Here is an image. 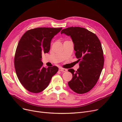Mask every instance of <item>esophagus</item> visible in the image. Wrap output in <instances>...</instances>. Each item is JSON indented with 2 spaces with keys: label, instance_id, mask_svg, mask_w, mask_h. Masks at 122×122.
<instances>
[{
  "label": "esophagus",
  "instance_id": "obj_1",
  "mask_svg": "<svg viewBox=\"0 0 122 122\" xmlns=\"http://www.w3.org/2000/svg\"><path fill=\"white\" fill-rule=\"evenodd\" d=\"M59 71H61V72H66L67 71V69H64V68H59Z\"/></svg>",
  "mask_w": 122,
  "mask_h": 122
}]
</instances>
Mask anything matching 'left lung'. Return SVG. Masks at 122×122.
<instances>
[{"label":"left lung","instance_id":"8db88e82","mask_svg":"<svg viewBox=\"0 0 122 122\" xmlns=\"http://www.w3.org/2000/svg\"><path fill=\"white\" fill-rule=\"evenodd\" d=\"M61 34L70 36L74 45L75 55L80 61V68L75 71L68 70L73 75L68 82L74 92L85 93L95 86L104 65L103 52L98 37L84 28L69 27L62 30Z\"/></svg>","mask_w":122,"mask_h":122}]
</instances>
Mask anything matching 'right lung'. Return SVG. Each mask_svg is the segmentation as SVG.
<instances>
[{"mask_svg": "<svg viewBox=\"0 0 122 122\" xmlns=\"http://www.w3.org/2000/svg\"><path fill=\"white\" fill-rule=\"evenodd\" d=\"M62 28H37L23 35L19 41L14 66L17 77L28 91L38 93L48 86L52 76L58 71L56 66H43L42 54L48 53L52 38Z\"/></svg>", "mask_w": 122, "mask_h": 122, "instance_id": "right-lung-1", "label": "right lung"}]
</instances>
